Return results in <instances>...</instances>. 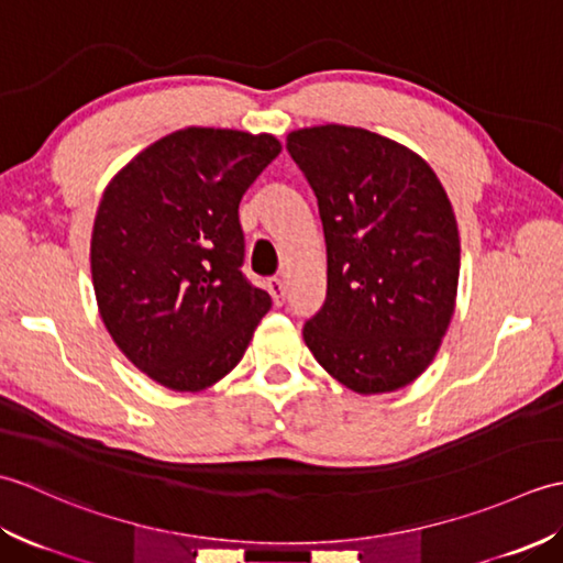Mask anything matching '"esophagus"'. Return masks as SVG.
Masks as SVG:
<instances>
[{
	"mask_svg": "<svg viewBox=\"0 0 563 563\" xmlns=\"http://www.w3.org/2000/svg\"><path fill=\"white\" fill-rule=\"evenodd\" d=\"M268 292H271L275 305H285V283L280 278L268 280Z\"/></svg>",
	"mask_w": 563,
	"mask_h": 563,
	"instance_id": "34e87169",
	"label": "esophagus"
}]
</instances>
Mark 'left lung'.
Listing matches in <instances>:
<instances>
[{
	"label": "left lung",
	"mask_w": 563,
	"mask_h": 563,
	"mask_svg": "<svg viewBox=\"0 0 563 563\" xmlns=\"http://www.w3.org/2000/svg\"><path fill=\"white\" fill-rule=\"evenodd\" d=\"M327 239V297L302 336L357 394L406 387L433 361L454 312L457 222L433 169L397 142L349 125L288 135Z\"/></svg>",
	"instance_id": "left-lung-1"
}]
</instances>
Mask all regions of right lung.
<instances>
[{
	"label": "right lung",
	"mask_w": 563,
	"mask_h": 563,
	"mask_svg": "<svg viewBox=\"0 0 563 563\" xmlns=\"http://www.w3.org/2000/svg\"><path fill=\"white\" fill-rule=\"evenodd\" d=\"M278 154L273 135L186 128L106 188L91 234L93 292L118 349L159 385H214L271 309L242 271L239 202Z\"/></svg>",
	"instance_id": "add662e5"
}]
</instances>
